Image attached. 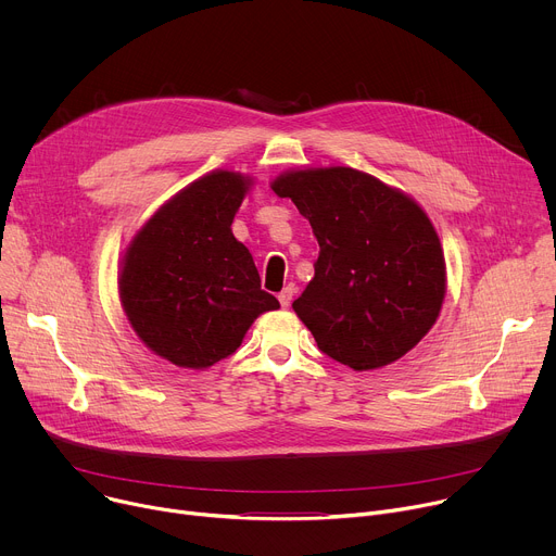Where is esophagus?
Masks as SVG:
<instances>
[{
    "label": "esophagus",
    "mask_w": 556,
    "mask_h": 556,
    "mask_svg": "<svg viewBox=\"0 0 556 556\" xmlns=\"http://www.w3.org/2000/svg\"><path fill=\"white\" fill-rule=\"evenodd\" d=\"M292 296H294V286H286L281 292H279V303L281 307H288L292 303Z\"/></svg>",
    "instance_id": "obj_1"
}]
</instances>
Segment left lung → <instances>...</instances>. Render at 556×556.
I'll return each instance as SVG.
<instances>
[{"label": "left lung", "mask_w": 556, "mask_h": 556, "mask_svg": "<svg viewBox=\"0 0 556 556\" xmlns=\"http://www.w3.org/2000/svg\"><path fill=\"white\" fill-rule=\"evenodd\" d=\"M319 242L292 303L316 345L354 371L391 365L435 326L446 262L435 226L405 191L352 167H305L270 182Z\"/></svg>", "instance_id": "8db88e82"}]
</instances>
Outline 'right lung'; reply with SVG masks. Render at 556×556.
<instances>
[{
	"mask_svg": "<svg viewBox=\"0 0 556 556\" xmlns=\"http://www.w3.org/2000/svg\"><path fill=\"white\" fill-rule=\"evenodd\" d=\"M251 187L247 174L215 169L169 198L123 251L118 294L131 330L182 369L226 358L260 314L279 307L230 228Z\"/></svg>",
	"mask_w": 556,
	"mask_h": 556,
	"instance_id": "right-lung-1",
	"label": "right lung"
}]
</instances>
